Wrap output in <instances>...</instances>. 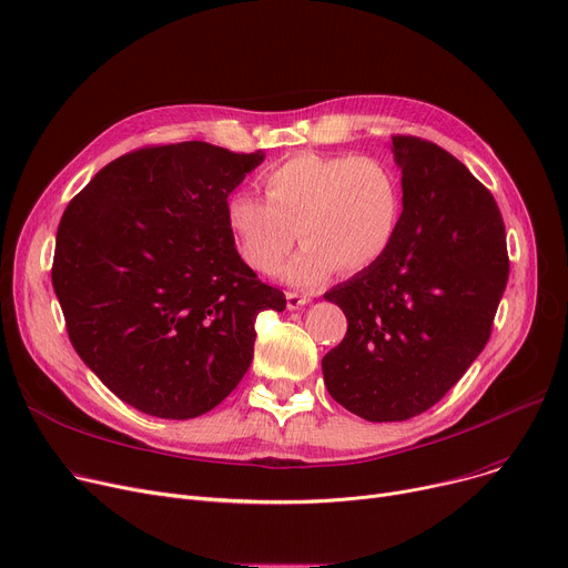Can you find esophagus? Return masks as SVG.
Listing matches in <instances>:
<instances>
[{"label":"esophagus","mask_w":568,"mask_h":568,"mask_svg":"<svg viewBox=\"0 0 568 568\" xmlns=\"http://www.w3.org/2000/svg\"><path fill=\"white\" fill-rule=\"evenodd\" d=\"M285 300H287V308H290V311H300V308H304V306L311 302V294L287 292V294H285Z\"/></svg>","instance_id":"34e87169"}]
</instances>
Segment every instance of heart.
I'll return each mask as SVG.
<instances>
[{"label":"heart","mask_w":568,"mask_h":568,"mask_svg":"<svg viewBox=\"0 0 568 568\" xmlns=\"http://www.w3.org/2000/svg\"><path fill=\"white\" fill-rule=\"evenodd\" d=\"M260 182L266 197L239 191L225 206L239 255L260 274L278 272L296 234L306 242L283 278L300 287L322 283L338 266L359 272L394 244L403 193L379 159L296 154L268 165Z\"/></svg>","instance_id":"heart-1"}]
</instances>
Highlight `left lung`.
Instances as JSON below:
<instances>
[{
  "mask_svg": "<svg viewBox=\"0 0 568 568\" xmlns=\"http://www.w3.org/2000/svg\"><path fill=\"white\" fill-rule=\"evenodd\" d=\"M403 214L375 264L324 294L347 334L324 354L332 398L366 422L430 409L486 347L509 281L499 206L442 146L394 135Z\"/></svg>",
  "mask_w": 568,
  "mask_h": 568,
  "instance_id": "left-lung-1",
  "label": "left lung"
}]
</instances>
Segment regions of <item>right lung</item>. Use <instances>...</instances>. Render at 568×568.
<instances>
[{
	"label": "right lung",
	"mask_w": 568,
	"mask_h": 568,
	"mask_svg": "<svg viewBox=\"0 0 568 568\" xmlns=\"http://www.w3.org/2000/svg\"><path fill=\"white\" fill-rule=\"evenodd\" d=\"M264 152L191 140L108 163L57 227L52 287L80 359L159 419H195L242 382L260 311L285 294L239 257L227 195Z\"/></svg>",
	"instance_id": "right-lung-1"
}]
</instances>
